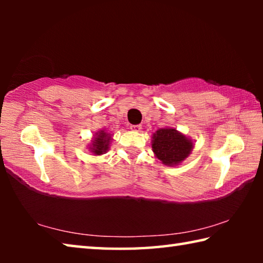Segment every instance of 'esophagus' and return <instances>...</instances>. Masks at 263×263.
I'll list each match as a JSON object with an SVG mask.
<instances>
[{"instance_id": "1", "label": "esophagus", "mask_w": 263, "mask_h": 263, "mask_svg": "<svg viewBox=\"0 0 263 263\" xmlns=\"http://www.w3.org/2000/svg\"><path fill=\"white\" fill-rule=\"evenodd\" d=\"M130 128L132 131H140L141 130V125H131Z\"/></svg>"}]
</instances>
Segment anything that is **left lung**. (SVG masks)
<instances>
[{
	"mask_svg": "<svg viewBox=\"0 0 263 263\" xmlns=\"http://www.w3.org/2000/svg\"><path fill=\"white\" fill-rule=\"evenodd\" d=\"M153 152L164 164H176L188 157L193 148L191 140L174 128H161L153 135Z\"/></svg>",
	"mask_w": 263,
	"mask_h": 263,
	"instance_id": "left-lung-1",
	"label": "left lung"
}]
</instances>
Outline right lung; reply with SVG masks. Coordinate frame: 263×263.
Wrapping results in <instances>:
<instances>
[{
    "label": "right lung",
    "instance_id": "1",
    "mask_svg": "<svg viewBox=\"0 0 263 263\" xmlns=\"http://www.w3.org/2000/svg\"><path fill=\"white\" fill-rule=\"evenodd\" d=\"M109 140L110 137H108V135L103 131H101L100 135L95 138L94 144H92V147H94L92 148V152L95 154H103L106 148H108Z\"/></svg>",
    "mask_w": 263,
    "mask_h": 263
}]
</instances>
